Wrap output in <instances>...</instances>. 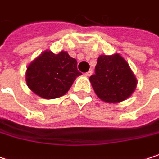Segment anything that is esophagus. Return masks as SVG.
<instances>
[{
    "mask_svg": "<svg viewBox=\"0 0 159 159\" xmlns=\"http://www.w3.org/2000/svg\"><path fill=\"white\" fill-rule=\"evenodd\" d=\"M92 74H93V72L90 70V71H88L87 73H85V74H84V75H85L86 77H89V76H91V75H92Z\"/></svg>",
    "mask_w": 159,
    "mask_h": 159,
    "instance_id": "1",
    "label": "esophagus"
}]
</instances>
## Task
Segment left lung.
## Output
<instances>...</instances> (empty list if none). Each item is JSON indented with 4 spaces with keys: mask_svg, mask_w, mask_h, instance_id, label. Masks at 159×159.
Returning <instances> with one entry per match:
<instances>
[{
    "mask_svg": "<svg viewBox=\"0 0 159 159\" xmlns=\"http://www.w3.org/2000/svg\"><path fill=\"white\" fill-rule=\"evenodd\" d=\"M95 72L89 81L98 98L104 102H121L130 98L136 88L134 74L119 53L100 55Z\"/></svg>",
    "mask_w": 159,
    "mask_h": 159,
    "instance_id": "1",
    "label": "left lung"
}]
</instances>
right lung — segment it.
I'll use <instances>...</instances> for the list:
<instances>
[{
	"mask_svg": "<svg viewBox=\"0 0 159 159\" xmlns=\"http://www.w3.org/2000/svg\"><path fill=\"white\" fill-rule=\"evenodd\" d=\"M81 75L76 60L67 51L61 50L54 54L45 50L28 64L25 82L36 95L45 99H53L65 95Z\"/></svg>",
	"mask_w": 159,
	"mask_h": 159,
	"instance_id": "1",
	"label": "right lung"
}]
</instances>
